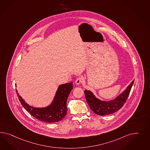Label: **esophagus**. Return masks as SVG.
<instances>
[{
  "label": "esophagus",
  "mask_w": 150,
  "mask_h": 150,
  "mask_svg": "<svg viewBox=\"0 0 150 150\" xmlns=\"http://www.w3.org/2000/svg\"><path fill=\"white\" fill-rule=\"evenodd\" d=\"M83 81V79L81 77H77V79L75 81V83L76 85H80L82 82V81Z\"/></svg>",
  "instance_id": "1"
}]
</instances>
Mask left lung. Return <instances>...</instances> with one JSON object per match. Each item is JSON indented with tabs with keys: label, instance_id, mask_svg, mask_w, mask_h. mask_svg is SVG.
<instances>
[{
	"label": "left lung",
	"instance_id": "8db88e82",
	"mask_svg": "<svg viewBox=\"0 0 150 150\" xmlns=\"http://www.w3.org/2000/svg\"><path fill=\"white\" fill-rule=\"evenodd\" d=\"M134 80L132 81L126 89L113 100H101L96 97L91 91H85L86 99L90 109L96 114L100 116H105L115 113L120 109L126 103L129 94Z\"/></svg>",
	"mask_w": 150,
	"mask_h": 150
}]
</instances>
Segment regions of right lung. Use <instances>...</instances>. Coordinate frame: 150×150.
Here are the masks:
<instances>
[{
    "label": "right lung",
    "mask_w": 150,
    "mask_h": 150,
    "mask_svg": "<svg viewBox=\"0 0 150 150\" xmlns=\"http://www.w3.org/2000/svg\"><path fill=\"white\" fill-rule=\"evenodd\" d=\"M73 88L72 82L59 86L52 103L45 108H35L29 105L18 93L17 96L22 105L33 117L41 121L54 123L61 121L67 115L68 111L67 101Z\"/></svg>",
    "instance_id": "obj_1"
}]
</instances>
